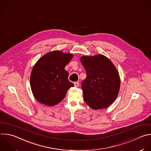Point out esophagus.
Returning a JSON list of instances; mask_svg holds the SVG:
<instances>
[{
  "label": "esophagus",
  "mask_w": 151,
  "mask_h": 151,
  "mask_svg": "<svg viewBox=\"0 0 151 151\" xmlns=\"http://www.w3.org/2000/svg\"><path fill=\"white\" fill-rule=\"evenodd\" d=\"M73 84H74V86H76V87H77V86H79V83H78V82H74V83H73Z\"/></svg>",
  "instance_id": "esophagus-1"
}]
</instances>
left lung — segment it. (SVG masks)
<instances>
[{
    "label": "left lung",
    "mask_w": 151,
    "mask_h": 151,
    "mask_svg": "<svg viewBox=\"0 0 151 151\" xmlns=\"http://www.w3.org/2000/svg\"><path fill=\"white\" fill-rule=\"evenodd\" d=\"M80 60L86 73L81 85L84 101L93 110L109 107L119 92L120 79L117 69L102 55L82 56Z\"/></svg>",
    "instance_id": "8db88e82"
}]
</instances>
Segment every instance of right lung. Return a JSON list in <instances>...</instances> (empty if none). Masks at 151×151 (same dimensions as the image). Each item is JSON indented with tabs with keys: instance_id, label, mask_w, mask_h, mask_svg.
I'll return each mask as SVG.
<instances>
[{
	"instance_id": "right-lung-1",
	"label": "right lung",
	"mask_w": 151,
	"mask_h": 151,
	"mask_svg": "<svg viewBox=\"0 0 151 151\" xmlns=\"http://www.w3.org/2000/svg\"><path fill=\"white\" fill-rule=\"evenodd\" d=\"M72 58L71 53L55 50L44 55L36 62L31 73L30 85L39 103L54 106L62 101L68 90L74 86L65 69Z\"/></svg>"
}]
</instances>
